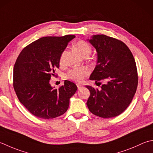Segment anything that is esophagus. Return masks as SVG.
Instances as JSON below:
<instances>
[{
	"instance_id": "esophagus-1",
	"label": "esophagus",
	"mask_w": 153,
	"mask_h": 153,
	"mask_svg": "<svg viewBox=\"0 0 153 153\" xmlns=\"http://www.w3.org/2000/svg\"><path fill=\"white\" fill-rule=\"evenodd\" d=\"M77 88H78V89H81V88H82L83 87V85H80V84H77Z\"/></svg>"
}]
</instances>
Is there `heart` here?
Masks as SVG:
<instances>
[{"instance_id": "b5f03b06", "label": "heart", "mask_w": 153, "mask_h": 153, "mask_svg": "<svg viewBox=\"0 0 153 153\" xmlns=\"http://www.w3.org/2000/svg\"><path fill=\"white\" fill-rule=\"evenodd\" d=\"M76 48L81 55L83 57L89 56L91 52V48L88 42L81 40L76 44ZM63 60V56L60 58V62ZM88 71L85 68H74L69 70L65 74V77L67 79L75 81L76 82H82L84 77L88 75Z\"/></svg>"}]
</instances>
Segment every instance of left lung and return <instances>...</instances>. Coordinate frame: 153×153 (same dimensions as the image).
<instances>
[{
  "label": "left lung",
  "mask_w": 153,
  "mask_h": 153,
  "mask_svg": "<svg viewBox=\"0 0 153 153\" xmlns=\"http://www.w3.org/2000/svg\"><path fill=\"white\" fill-rule=\"evenodd\" d=\"M95 48L97 59L89 79L105 83L99 90L85 85L89 91L87 105L97 116L111 118L120 115L129 105L138 85L136 63L123 42L103 34L87 39Z\"/></svg>",
  "instance_id": "8db88e82"
}]
</instances>
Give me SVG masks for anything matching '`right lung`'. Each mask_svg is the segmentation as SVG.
<instances>
[{"label":"right lung","mask_w":153,"mask_h":153,"mask_svg":"<svg viewBox=\"0 0 153 153\" xmlns=\"http://www.w3.org/2000/svg\"><path fill=\"white\" fill-rule=\"evenodd\" d=\"M74 35L46 36L22 50L15 63L13 86L20 102L32 115L50 119L66 112L70 98L77 91L73 82L65 80L59 89L51 86V76L59 67L62 53Z\"/></svg>","instance_id":"add662e5"}]
</instances>
